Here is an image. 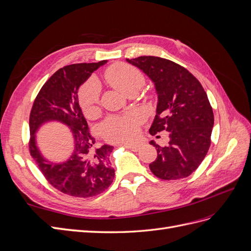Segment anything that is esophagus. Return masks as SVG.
I'll use <instances>...</instances> for the list:
<instances>
[{
  "label": "esophagus",
  "mask_w": 251,
  "mask_h": 251,
  "mask_svg": "<svg viewBox=\"0 0 251 251\" xmlns=\"http://www.w3.org/2000/svg\"><path fill=\"white\" fill-rule=\"evenodd\" d=\"M121 146H124L125 148H126V149H130V150H132V151H138L139 150V144H135V143H126V142H123L121 143Z\"/></svg>",
  "instance_id": "34e87169"
}]
</instances>
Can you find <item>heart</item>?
Returning a JSON list of instances; mask_svg holds the SVG:
<instances>
[{
  "mask_svg": "<svg viewBox=\"0 0 251 251\" xmlns=\"http://www.w3.org/2000/svg\"><path fill=\"white\" fill-rule=\"evenodd\" d=\"M107 78L112 85L127 96L137 93L143 87L146 78L142 72L127 64H116L107 72ZM78 100L87 115L92 116L97 112L100 100V83L94 76L82 83ZM144 115L139 111L128 112L125 115H112L105 118L100 125L103 137L112 142H130L136 138Z\"/></svg>",
  "mask_w": 251,
  "mask_h": 251,
  "instance_id": "1",
  "label": "heart"
}]
</instances>
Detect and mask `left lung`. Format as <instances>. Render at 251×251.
<instances>
[{"mask_svg": "<svg viewBox=\"0 0 251 251\" xmlns=\"http://www.w3.org/2000/svg\"><path fill=\"white\" fill-rule=\"evenodd\" d=\"M126 62L138 67L155 82L157 114L151 135L169 132L170 141L157 149L150 170L162 180H177L193 174L206 156L211 142L214 112L200 81L170 59L139 56Z\"/></svg>", "mask_w": 251, "mask_h": 251, "instance_id": "left-lung-1", "label": "left lung"}]
</instances>
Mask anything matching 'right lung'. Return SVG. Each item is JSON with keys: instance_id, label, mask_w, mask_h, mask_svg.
Here are the masks:
<instances>
[{"instance_id": "right-lung-1", "label": "right lung", "mask_w": 251, "mask_h": 251, "mask_svg": "<svg viewBox=\"0 0 251 251\" xmlns=\"http://www.w3.org/2000/svg\"><path fill=\"white\" fill-rule=\"evenodd\" d=\"M107 63L73 64L60 68L44 83L36 95L29 116V151L43 176L63 194L90 198L101 194L113 182L115 171L109 161L113 147H96L87 121L78 104L77 90L94 70ZM49 120L69 125L75 141L73 157L65 164L53 165L40 156L35 146L34 133Z\"/></svg>"}]
</instances>
